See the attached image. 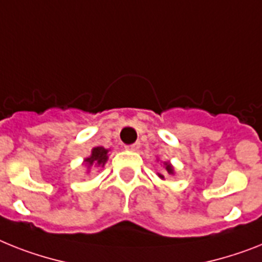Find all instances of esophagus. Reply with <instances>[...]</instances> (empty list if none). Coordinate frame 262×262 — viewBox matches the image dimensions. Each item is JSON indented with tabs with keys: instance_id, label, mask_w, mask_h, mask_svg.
Segmentation results:
<instances>
[{
	"instance_id": "1",
	"label": "esophagus",
	"mask_w": 262,
	"mask_h": 262,
	"mask_svg": "<svg viewBox=\"0 0 262 262\" xmlns=\"http://www.w3.org/2000/svg\"><path fill=\"white\" fill-rule=\"evenodd\" d=\"M139 147H140V143H138V142H136V143L127 146L126 148H127V150H129V151H138V150H139Z\"/></svg>"
}]
</instances>
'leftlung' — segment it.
I'll return each instance as SVG.
<instances>
[{
    "label": "left lung",
    "mask_w": 262,
    "mask_h": 262,
    "mask_svg": "<svg viewBox=\"0 0 262 262\" xmlns=\"http://www.w3.org/2000/svg\"><path fill=\"white\" fill-rule=\"evenodd\" d=\"M158 161H159V159H158ZM162 165H163V167H165V171L167 172L168 175H174L175 174L174 166H172L171 163H170V162H163ZM158 177H159V178H161V179H165V175L161 174V172H158Z\"/></svg>",
    "instance_id": "8db88e82"
}]
</instances>
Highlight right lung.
Wrapping results in <instances>:
<instances>
[{
	"label": "right lung",
	"mask_w": 262,
	"mask_h": 262,
	"mask_svg": "<svg viewBox=\"0 0 262 262\" xmlns=\"http://www.w3.org/2000/svg\"><path fill=\"white\" fill-rule=\"evenodd\" d=\"M108 148L96 146L91 150V155L83 161V165L87 167V174L91 171V167H104L108 161Z\"/></svg>",
	"instance_id": "obj_1"
}]
</instances>
